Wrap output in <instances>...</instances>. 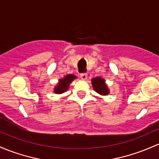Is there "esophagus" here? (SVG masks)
I'll return each instance as SVG.
<instances>
[{"label": "esophagus", "instance_id": "1", "mask_svg": "<svg viewBox=\"0 0 159 159\" xmlns=\"http://www.w3.org/2000/svg\"><path fill=\"white\" fill-rule=\"evenodd\" d=\"M80 76H81V79L86 80L87 78H88V74H87V73H81V74L80 75Z\"/></svg>", "mask_w": 159, "mask_h": 159}]
</instances>
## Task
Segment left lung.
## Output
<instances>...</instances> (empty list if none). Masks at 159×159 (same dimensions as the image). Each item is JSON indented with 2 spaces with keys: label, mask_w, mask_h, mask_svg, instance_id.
I'll return each instance as SVG.
<instances>
[{
  "label": "left lung",
  "mask_w": 159,
  "mask_h": 159,
  "mask_svg": "<svg viewBox=\"0 0 159 159\" xmlns=\"http://www.w3.org/2000/svg\"><path fill=\"white\" fill-rule=\"evenodd\" d=\"M92 85L96 92L101 95H107L109 94V90L105 84V81L101 78H94L92 79Z\"/></svg>",
  "instance_id": "obj_1"
}]
</instances>
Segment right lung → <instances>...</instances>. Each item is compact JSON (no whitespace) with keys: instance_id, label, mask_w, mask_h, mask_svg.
Masks as SVG:
<instances>
[{"instance_id":"obj_1","label":"right lung","mask_w":159,"mask_h":159,"mask_svg":"<svg viewBox=\"0 0 159 159\" xmlns=\"http://www.w3.org/2000/svg\"><path fill=\"white\" fill-rule=\"evenodd\" d=\"M75 78L76 76L73 75H68L63 79H60V82H59L57 86L54 89V92L56 93L60 94L68 90V88H69L70 83Z\"/></svg>"}]
</instances>
